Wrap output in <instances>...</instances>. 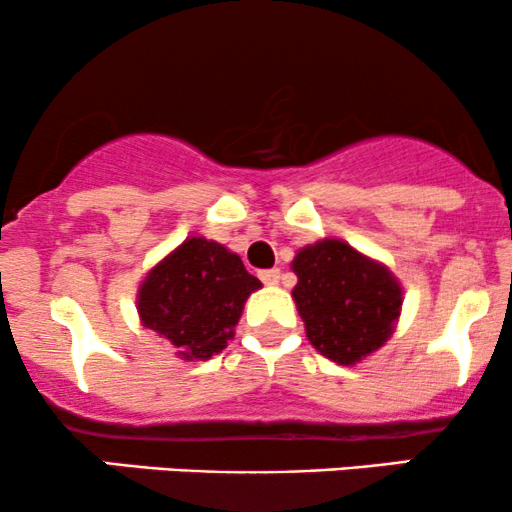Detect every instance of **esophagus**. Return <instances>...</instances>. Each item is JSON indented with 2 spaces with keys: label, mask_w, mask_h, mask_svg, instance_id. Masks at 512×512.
I'll return each instance as SVG.
<instances>
[{
  "label": "esophagus",
  "mask_w": 512,
  "mask_h": 512,
  "mask_svg": "<svg viewBox=\"0 0 512 512\" xmlns=\"http://www.w3.org/2000/svg\"><path fill=\"white\" fill-rule=\"evenodd\" d=\"M260 279H262L267 286H274V284H279L281 272H279V269H264V272L260 274Z\"/></svg>",
  "instance_id": "esophagus-1"
}]
</instances>
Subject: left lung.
<instances>
[{
  "instance_id": "obj_1",
  "label": "left lung",
  "mask_w": 512,
  "mask_h": 512,
  "mask_svg": "<svg viewBox=\"0 0 512 512\" xmlns=\"http://www.w3.org/2000/svg\"><path fill=\"white\" fill-rule=\"evenodd\" d=\"M291 269L298 315L310 344L339 366H354L378 351L395 332L402 286L383 262L325 238L296 252Z\"/></svg>"
}]
</instances>
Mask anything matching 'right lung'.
Masks as SVG:
<instances>
[{
    "label": "right lung",
    "instance_id": "right-lung-1",
    "mask_svg": "<svg viewBox=\"0 0 512 512\" xmlns=\"http://www.w3.org/2000/svg\"><path fill=\"white\" fill-rule=\"evenodd\" d=\"M262 281L236 252L207 238H187L144 276L137 310L144 327L178 349L182 361H207L233 339L243 305Z\"/></svg>",
    "mask_w": 512,
    "mask_h": 512
}]
</instances>
